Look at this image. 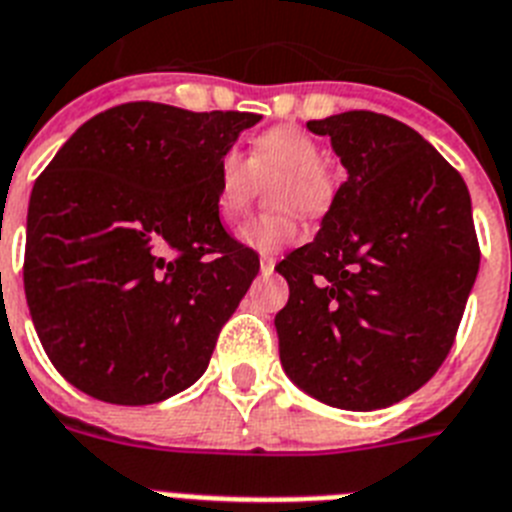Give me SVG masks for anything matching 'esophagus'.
I'll return each instance as SVG.
<instances>
[{
    "instance_id": "34e87169",
    "label": "esophagus",
    "mask_w": 512,
    "mask_h": 512,
    "mask_svg": "<svg viewBox=\"0 0 512 512\" xmlns=\"http://www.w3.org/2000/svg\"><path fill=\"white\" fill-rule=\"evenodd\" d=\"M273 268H276V257L260 255V273H263V276H270V273H273Z\"/></svg>"
}]
</instances>
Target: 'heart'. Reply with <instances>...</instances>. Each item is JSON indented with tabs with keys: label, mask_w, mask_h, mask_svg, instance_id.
Returning a JSON list of instances; mask_svg holds the SVG:
<instances>
[{
	"label": "heart",
	"mask_w": 512,
	"mask_h": 512,
	"mask_svg": "<svg viewBox=\"0 0 512 512\" xmlns=\"http://www.w3.org/2000/svg\"><path fill=\"white\" fill-rule=\"evenodd\" d=\"M283 174L273 190L276 213L249 218L239 239L260 252L289 247L299 236L296 210L304 216H322L333 205L336 179L322 163V148L315 137L296 127H273L252 140L249 163L236 150H223L216 166V208L223 218L242 216L255 197L257 182Z\"/></svg>",
	"instance_id": "obj_1"
}]
</instances>
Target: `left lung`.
<instances>
[{"mask_svg": "<svg viewBox=\"0 0 512 512\" xmlns=\"http://www.w3.org/2000/svg\"><path fill=\"white\" fill-rule=\"evenodd\" d=\"M349 179L317 236L276 270V315L294 385L346 411L385 409L445 362L479 273L471 197L422 135L375 111L307 122Z\"/></svg>", "mask_w": 512, "mask_h": 512, "instance_id": "8db88e82", "label": "left lung"}]
</instances>
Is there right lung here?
<instances>
[{"label": "right lung", "mask_w": 512, "mask_h": 512, "mask_svg": "<svg viewBox=\"0 0 512 512\" xmlns=\"http://www.w3.org/2000/svg\"><path fill=\"white\" fill-rule=\"evenodd\" d=\"M263 117L135 101L96 114L36 179L23 283L59 375L117 406L200 380L260 260L216 208V166Z\"/></svg>", "instance_id": "obj_1"}]
</instances>
